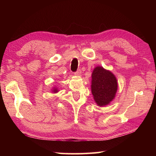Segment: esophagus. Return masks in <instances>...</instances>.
I'll list each match as a JSON object with an SVG mask.
<instances>
[{"mask_svg": "<svg viewBox=\"0 0 156 156\" xmlns=\"http://www.w3.org/2000/svg\"><path fill=\"white\" fill-rule=\"evenodd\" d=\"M81 73H82L81 71L79 69V70L77 71V72L74 73V75L76 76H81Z\"/></svg>", "mask_w": 156, "mask_h": 156, "instance_id": "1", "label": "esophagus"}]
</instances>
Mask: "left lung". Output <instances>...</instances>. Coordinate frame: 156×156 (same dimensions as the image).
I'll return each instance as SVG.
<instances>
[{
	"label": "left lung",
	"instance_id": "8db88e82",
	"mask_svg": "<svg viewBox=\"0 0 156 156\" xmlns=\"http://www.w3.org/2000/svg\"><path fill=\"white\" fill-rule=\"evenodd\" d=\"M118 80L109 70L97 66L91 73V94L98 107L109 105L115 98L118 90Z\"/></svg>",
	"mask_w": 156,
	"mask_h": 156
}]
</instances>
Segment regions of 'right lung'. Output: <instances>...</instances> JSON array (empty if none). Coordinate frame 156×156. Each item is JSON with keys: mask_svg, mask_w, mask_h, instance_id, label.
Wrapping results in <instances>:
<instances>
[{"mask_svg": "<svg viewBox=\"0 0 156 156\" xmlns=\"http://www.w3.org/2000/svg\"><path fill=\"white\" fill-rule=\"evenodd\" d=\"M51 93H54V94H56V93H58V92L59 91V90H58V89L57 87H53L51 89Z\"/></svg>", "mask_w": 156, "mask_h": 156, "instance_id": "1", "label": "right lung"}]
</instances>
